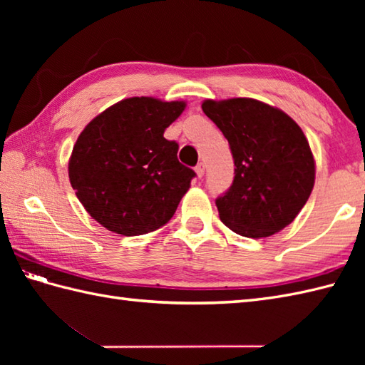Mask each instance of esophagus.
I'll list each match as a JSON object with an SVG mask.
<instances>
[{
    "instance_id": "esophagus-1",
    "label": "esophagus",
    "mask_w": 365,
    "mask_h": 365,
    "mask_svg": "<svg viewBox=\"0 0 365 365\" xmlns=\"http://www.w3.org/2000/svg\"><path fill=\"white\" fill-rule=\"evenodd\" d=\"M195 170H196V174H197V177L200 178L204 175V173H205V165L204 163H197L196 165V168H195Z\"/></svg>"
}]
</instances>
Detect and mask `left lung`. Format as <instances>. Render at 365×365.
Here are the masks:
<instances>
[{"instance_id":"left-lung-1","label":"left lung","mask_w":365,"mask_h":365,"mask_svg":"<svg viewBox=\"0 0 365 365\" xmlns=\"http://www.w3.org/2000/svg\"><path fill=\"white\" fill-rule=\"evenodd\" d=\"M202 111L229 141L235 165L230 188L215 200L221 221L247 238L289 226L315 180L311 147L298 123L254 98L205 100Z\"/></svg>"}]
</instances>
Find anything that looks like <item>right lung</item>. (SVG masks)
Listing matches in <instances>:
<instances>
[{
  "instance_id": "add662e5",
  "label": "right lung",
  "mask_w": 365,
  "mask_h": 365,
  "mask_svg": "<svg viewBox=\"0 0 365 365\" xmlns=\"http://www.w3.org/2000/svg\"><path fill=\"white\" fill-rule=\"evenodd\" d=\"M185 102L131 97L92 119L76 139L68 178L86 212L115 234L160 229L196 177L163 136Z\"/></svg>"
}]
</instances>
